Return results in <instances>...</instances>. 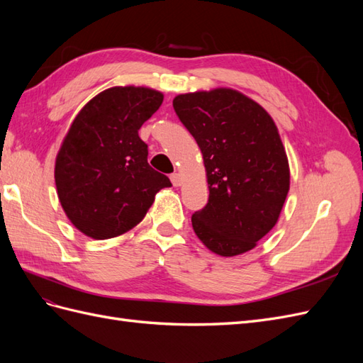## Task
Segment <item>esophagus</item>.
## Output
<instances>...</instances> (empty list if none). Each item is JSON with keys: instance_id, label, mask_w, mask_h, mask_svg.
<instances>
[{"instance_id": "34e87169", "label": "esophagus", "mask_w": 363, "mask_h": 363, "mask_svg": "<svg viewBox=\"0 0 363 363\" xmlns=\"http://www.w3.org/2000/svg\"><path fill=\"white\" fill-rule=\"evenodd\" d=\"M171 182H172V184L174 186H182V183H183V179H182V175L180 174H177V172H174V174H171Z\"/></svg>"}]
</instances>
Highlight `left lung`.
<instances>
[{"mask_svg": "<svg viewBox=\"0 0 363 363\" xmlns=\"http://www.w3.org/2000/svg\"><path fill=\"white\" fill-rule=\"evenodd\" d=\"M172 106L207 175L208 201L192 215L195 235L224 257L252 250L277 224L289 192V163L272 118L228 87L182 94Z\"/></svg>", "mask_w": 363, "mask_h": 363, "instance_id": "left-lung-1", "label": "left lung"}]
</instances>
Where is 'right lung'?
Returning a JSON list of instances; mask_svg holds the SVG:
<instances>
[{
	"label": "right lung",
	"mask_w": 363,
	"mask_h": 363,
	"mask_svg": "<svg viewBox=\"0 0 363 363\" xmlns=\"http://www.w3.org/2000/svg\"><path fill=\"white\" fill-rule=\"evenodd\" d=\"M163 101L150 87L116 86L94 96L65 136L54 179L69 221L86 236L108 239L138 225L171 182L148 164L139 128Z\"/></svg>",
	"instance_id": "add662e5"
}]
</instances>
